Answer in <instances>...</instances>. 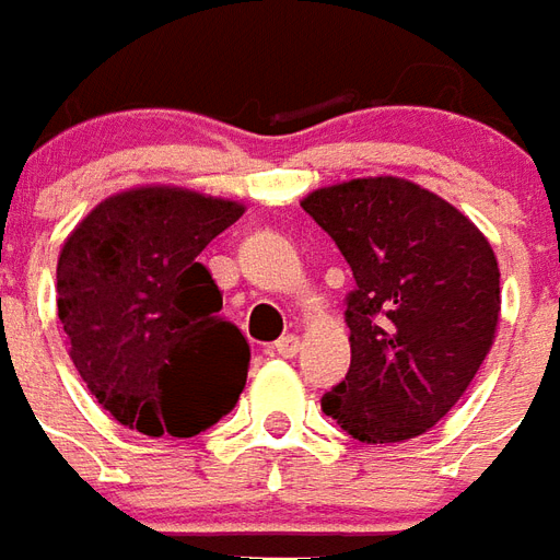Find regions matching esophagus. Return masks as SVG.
Wrapping results in <instances>:
<instances>
[{
    "label": "esophagus",
    "mask_w": 560,
    "mask_h": 560,
    "mask_svg": "<svg viewBox=\"0 0 560 560\" xmlns=\"http://www.w3.org/2000/svg\"><path fill=\"white\" fill-rule=\"evenodd\" d=\"M296 351H300V336H293V332L276 341V353L279 357H296Z\"/></svg>",
    "instance_id": "34e87169"
}]
</instances>
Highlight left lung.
<instances>
[{
  "label": "left lung",
  "instance_id": "8db88e82",
  "mask_svg": "<svg viewBox=\"0 0 560 560\" xmlns=\"http://www.w3.org/2000/svg\"><path fill=\"white\" fill-rule=\"evenodd\" d=\"M300 207L336 240L351 369L320 408L363 444H399L446 417L492 351L501 272L492 245L444 197L401 176L317 188Z\"/></svg>",
  "mask_w": 560,
  "mask_h": 560
}]
</instances>
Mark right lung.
Segmentation results:
<instances>
[{"label": "right lung", "instance_id": "obj_1", "mask_svg": "<svg viewBox=\"0 0 560 560\" xmlns=\"http://www.w3.org/2000/svg\"><path fill=\"white\" fill-rule=\"evenodd\" d=\"M243 212L240 200L140 185L68 233L56 264L68 353L128 429L191 438L240 399L252 351L219 315V284L197 255Z\"/></svg>", "mask_w": 560, "mask_h": 560}]
</instances>
